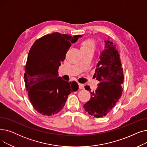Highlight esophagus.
Instances as JSON below:
<instances>
[{"label":"esophagus","mask_w":147,"mask_h":147,"mask_svg":"<svg viewBox=\"0 0 147 147\" xmlns=\"http://www.w3.org/2000/svg\"><path fill=\"white\" fill-rule=\"evenodd\" d=\"M79 87L80 89H84V84H81V83H79Z\"/></svg>","instance_id":"esophagus-1"}]
</instances>
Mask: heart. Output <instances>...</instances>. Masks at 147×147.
Masks as SVG:
<instances>
[{
    "mask_svg": "<svg viewBox=\"0 0 147 147\" xmlns=\"http://www.w3.org/2000/svg\"><path fill=\"white\" fill-rule=\"evenodd\" d=\"M96 47V42L92 39H86L82 43L81 49L90 50L94 52Z\"/></svg>",
    "mask_w": 147,
    "mask_h": 147,
    "instance_id": "b5f03b06",
    "label": "heart"
}]
</instances>
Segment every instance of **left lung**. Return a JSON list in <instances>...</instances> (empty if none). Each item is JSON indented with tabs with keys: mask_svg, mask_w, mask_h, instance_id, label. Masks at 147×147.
I'll list each match as a JSON object with an SVG mask.
<instances>
[{
	"mask_svg": "<svg viewBox=\"0 0 147 147\" xmlns=\"http://www.w3.org/2000/svg\"><path fill=\"white\" fill-rule=\"evenodd\" d=\"M105 49L99 57L94 76L99 81L95 91L90 92V99L83 105L89 114L102 117L110 112L120 98L124 81L120 55L112 42L105 40ZM86 90L90 91L86 86Z\"/></svg>",
	"mask_w": 147,
	"mask_h": 147,
	"instance_id": "left-lung-1",
	"label": "left lung"
}]
</instances>
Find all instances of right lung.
<instances>
[{
	"instance_id": "add662e5",
	"label": "right lung",
	"mask_w": 147,
	"mask_h": 147,
	"mask_svg": "<svg viewBox=\"0 0 147 147\" xmlns=\"http://www.w3.org/2000/svg\"><path fill=\"white\" fill-rule=\"evenodd\" d=\"M81 36L52 33L36 40L30 48L24 82L31 104L42 115L51 116L58 113L65 105L68 95L79 89L75 81L64 80L58 71L71 43Z\"/></svg>"
}]
</instances>
